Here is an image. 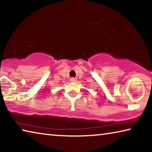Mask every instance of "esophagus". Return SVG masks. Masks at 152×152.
Here are the masks:
<instances>
[{
	"mask_svg": "<svg viewBox=\"0 0 152 152\" xmlns=\"http://www.w3.org/2000/svg\"><path fill=\"white\" fill-rule=\"evenodd\" d=\"M70 81L72 82H75L76 81V78H70Z\"/></svg>",
	"mask_w": 152,
	"mask_h": 152,
	"instance_id": "34e87169",
	"label": "esophagus"
}]
</instances>
